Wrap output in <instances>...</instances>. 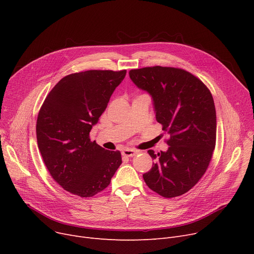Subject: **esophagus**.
<instances>
[{
  "label": "esophagus",
  "mask_w": 254,
  "mask_h": 254,
  "mask_svg": "<svg viewBox=\"0 0 254 254\" xmlns=\"http://www.w3.org/2000/svg\"><path fill=\"white\" fill-rule=\"evenodd\" d=\"M137 153H138V151H137V150H134V149H125V150L123 151V155L127 156V157H129V156H135Z\"/></svg>",
  "instance_id": "34e87169"
}]
</instances>
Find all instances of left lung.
I'll list each match as a JSON object with an SVG mask.
<instances>
[{"label":"left lung","instance_id":"left-lung-1","mask_svg":"<svg viewBox=\"0 0 254 254\" xmlns=\"http://www.w3.org/2000/svg\"><path fill=\"white\" fill-rule=\"evenodd\" d=\"M129 78L152 97L155 117L170 138L143 174L148 188L164 197L188 192L203 177L216 143V111L208 87L191 73L172 66H146Z\"/></svg>","mask_w":254,"mask_h":254}]
</instances>
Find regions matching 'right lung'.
I'll use <instances>...</instances> for the list:
<instances>
[{
  "instance_id": "1",
  "label": "right lung",
  "mask_w": 254,
  "mask_h": 254,
  "mask_svg": "<svg viewBox=\"0 0 254 254\" xmlns=\"http://www.w3.org/2000/svg\"><path fill=\"white\" fill-rule=\"evenodd\" d=\"M127 70H89L61 79L46 97L37 118V142L50 175L81 197L104 190L122 165V154L106 150L89 132Z\"/></svg>"
}]
</instances>
